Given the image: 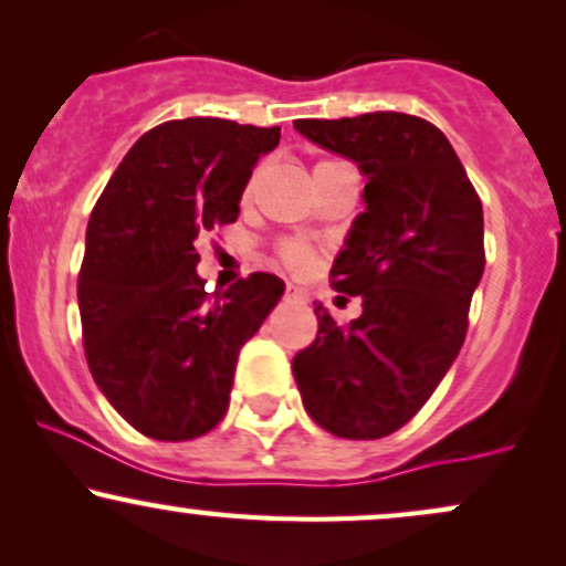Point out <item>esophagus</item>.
Returning a JSON list of instances; mask_svg holds the SVG:
<instances>
[{"instance_id":"1","label":"esophagus","mask_w":566,"mask_h":566,"mask_svg":"<svg viewBox=\"0 0 566 566\" xmlns=\"http://www.w3.org/2000/svg\"><path fill=\"white\" fill-rule=\"evenodd\" d=\"M284 295H287V301H305V292L297 287V284H287V287H284Z\"/></svg>"}]
</instances>
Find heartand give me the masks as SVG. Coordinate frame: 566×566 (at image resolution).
<instances>
[{"instance_id": "heart-1", "label": "heart", "mask_w": 566, "mask_h": 566, "mask_svg": "<svg viewBox=\"0 0 566 566\" xmlns=\"http://www.w3.org/2000/svg\"><path fill=\"white\" fill-rule=\"evenodd\" d=\"M284 258H287V263L295 265V269H305V265L311 263V253L301 248V244H287V248H284Z\"/></svg>"}]
</instances>
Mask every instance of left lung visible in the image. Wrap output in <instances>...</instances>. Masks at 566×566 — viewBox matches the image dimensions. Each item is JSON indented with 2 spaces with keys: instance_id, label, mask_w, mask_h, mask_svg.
<instances>
[{
  "instance_id": "1",
  "label": "left lung",
  "mask_w": 566,
  "mask_h": 566,
  "mask_svg": "<svg viewBox=\"0 0 566 566\" xmlns=\"http://www.w3.org/2000/svg\"><path fill=\"white\" fill-rule=\"evenodd\" d=\"M313 145L364 174V213L332 265V287L364 313L337 326L316 305L318 337L292 360L305 411L337 438L377 440L406 424L446 377L485 271L482 202L440 128L379 111L295 120Z\"/></svg>"
}]
</instances>
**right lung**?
<instances>
[{"mask_svg":"<svg viewBox=\"0 0 566 566\" xmlns=\"http://www.w3.org/2000/svg\"><path fill=\"white\" fill-rule=\"evenodd\" d=\"M282 128L223 118L168 120L142 136L92 210L78 274L94 382L134 430L195 440L229 408L242 345L284 282L250 274L206 292L195 242L237 221L255 163Z\"/></svg>","mask_w":566,"mask_h":566,"instance_id":"obj_1","label":"right lung"}]
</instances>
